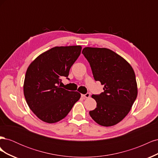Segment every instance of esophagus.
Masks as SVG:
<instances>
[{"label": "esophagus", "mask_w": 158, "mask_h": 158, "mask_svg": "<svg viewBox=\"0 0 158 158\" xmlns=\"http://www.w3.org/2000/svg\"><path fill=\"white\" fill-rule=\"evenodd\" d=\"M89 96H90L89 93H86L85 94H82V97H83L84 98H89Z\"/></svg>", "instance_id": "obj_1"}]
</instances>
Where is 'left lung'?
<instances>
[{"label":"left lung","instance_id":"1","mask_svg":"<svg viewBox=\"0 0 158 158\" xmlns=\"http://www.w3.org/2000/svg\"><path fill=\"white\" fill-rule=\"evenodd\" d=\"M82 53L90 64L94 80L104 85V92L92 95L97 107L89 112L99 125L111 127L121 121L137 97L135 72L131 64L107 48L85 47Z\"/></svg>","mask_w":158,"mask_h":158}]
</instances>
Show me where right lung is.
<instances>
[{"instance_id":"add662e5","label":"right lung","mask_w":158,"mask_h":158,"mask_svg":"<svg viewBox=\"0 0 158 158\" xmlns=\"http://www.w3.org/2000/svg\"><path fill=\"white\" fill-rule=\"evenodd\" d=\"M81 50L80 45L55 47L28 66L23 94L30 109L41 121L55 123L62 120L80 98V93L66 90L59 83L63 76L68 78Z\"/></svg>"}]
</instances>
